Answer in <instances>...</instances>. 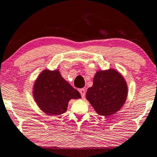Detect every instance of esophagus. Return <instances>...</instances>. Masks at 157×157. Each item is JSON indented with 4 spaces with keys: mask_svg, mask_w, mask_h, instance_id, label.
Segmentation results:
<instances>
[{
    "mask_svg": "<svg viewBox=\"0 0 157 157\" xmlns=\"http://www.w3.org/2000/svg\"><path fill=\"white\" fill-rule=\"evenodd\" d=\"M79 92H80L81 97H84L85 96V94H86V91H85L84 89H81L80 90H79Z\"/></svg>",
    "mask_w": 157,
    "mask_h": 157,
    "instance_id": "esophagus-1",
    "label": "esophagus"
}]
</instances>
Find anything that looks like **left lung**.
Segmentation results:
<instances>
[{"label": "left lung", "mask_w": 157, "mask_h": 157, "mask_svg": "<svg viewBox=\"0 0 157 157\" xmlns=\"http://www.w3.org/2000/svg\"><path fill=\"white\" fill-rule=\"evenodd\" d=\"M128 97V85L115 69L100 70L95 74L93 85L86 98L99 115L110 116L122 108Z\"/></svg>", "instance_id": "1"}]
</instances>
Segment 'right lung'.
<instances>
[{
	"label": "right lung",
	"mask_w": 157,
	"mask_h": 157,
	"mask_svg": "<svg viewBox=\"0 0 157 157\" xmlns=\"http://www.w3.org/2000/svg\"><path fill=\"white\" fill-rule=\"evenodd\" d=\"M34 101L48 115H59L67 111L71 99L81 98V94L61 76L58 69H44L34 81Z\"/></svg>",
	"instance_id": "1"
}]
</instances>
